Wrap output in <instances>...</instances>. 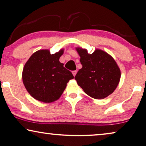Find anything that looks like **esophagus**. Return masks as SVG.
<instances>
[{
  "instance_id": "esophagus-1",
  "label": "esophagus",
  "mask_w": 146,
  "mask_h": 146,
  "mask_svg": "<svg viewBox=\"0 0 146 146\" xmlns=\"http://www.w3.org/2000/svg\"><path fill=\"white\" fill-rule=\"evenodd\" d=\"M76 73H77V72H76V70H74V71H72V74H73L74 76H76Z\"/></svg>"
}]
</instances>
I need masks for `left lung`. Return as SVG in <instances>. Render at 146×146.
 I'll use <instances>...</instances> for the list:
<instances>
[{
    "instance_id": "1",
    "label": "left lung",
    "mask_w": 146,
    "mask_h": 146,
    "mask_svg": "<svg viewBox=\"0 0 146 146\" xmlns=\"http://www.w3.org/2000/svg\"><path fill=\"white\" fill-rule=\"evenodd\" d=\"M82 68L75 76L78 85L94 99H104L112 94L120 80V69L109 54L96 49L92 54L76 48Z\"/></svg>"
}]
</instances>
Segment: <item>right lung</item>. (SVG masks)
Returning <instances> with one entry per match:
<instances>
[{
  "label": "right lung",
  "mask_w": 146,
  "mask_h": 146,
  "mask_svg": "<svg viewBox=\"0 0 146 146\" xmlns=\"http://www.w3.org/2000/svg\"><path fill=\"white\" fill-rule=\"evenodd\" d=\"M64 49L51 54L49 50L35 52L26 62L23 71L25 86L34 98L44 103L60 98L70 80L74 78L70 71L59 61Z\"/></svg>",
  "instance_id": "1"
}]
</instances>
